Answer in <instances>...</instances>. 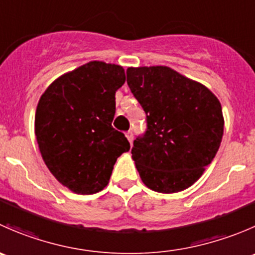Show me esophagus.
I'll use <instances>...</instances> for the list:
<instances>
[{
	"mask_svg": "<svg viewBox=\"0 0 255 255\" xmlns=\"http://www.w3.org/2000/svg\"><path fill=\"white\" fill-rule=\"evenodd\" d=\"M126 137H127L128 142H129V143L133 142V133L130 132V130H128V132L126 133Z\"/></svg>",
	"mask_w": 255,
	"mask_h": 255,
	"instance_id": "1",
	"label": "esophagus"
}]
</instances>
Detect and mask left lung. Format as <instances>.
I'll list each match as a JSON object with an SVG mask.
<instances>
[{
	"mask_svg": "<svg viewBox=\"0 0 255 255\" xmlns=\"http://www.w3.org/2000/svg\"><path fill=\"white\" fill-rule=\"evenodd\" d=\"M127 84L146 113V130L132 158L146 187L174 194L191 186L212 163L225 120L217 97L168 66L127 69Z\"/></svg>",
	"mask_w": 255,
	"mask_h": 255,
	"instance_id": "8db88e82",
	"label": "left lung"
}]
</instances>
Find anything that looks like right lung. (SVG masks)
<instances>
[{"instance_id":"right-lung-1","label":"right lung","mask_w":255,"mask_h":255,"mask_svg":"<svg viewBox=\"0 0 255 255\" xmlns=\"http://www.w3.org/2000/svg\"><path fill=\"white\" fill-rule=\"evenodd\" d=\"M125 69L90 61L54 80L38 102L34 132L50 173L75 194L91 195L107 186L113 165L130 145L112 127L116 91Z\"/></svg>"}]
</instances>
